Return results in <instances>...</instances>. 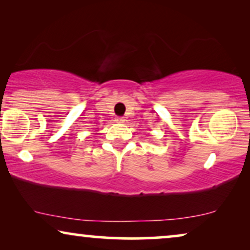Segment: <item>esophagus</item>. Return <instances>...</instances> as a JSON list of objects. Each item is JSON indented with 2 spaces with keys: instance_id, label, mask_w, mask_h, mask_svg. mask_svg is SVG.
Segmentation results:
<instances>
[{
  "instance_id": "obj_1",
  "label": "esophagus",
  "mask_w": 250,
  "mask_h": 250,
  "mask_svg": "<svg viewBox=\"0 0 250 250\" xmlns=\"http://www.w3.org/2000/svg\"><path fill=\"white\" fill-rule=\"evenodd\" d=\"M115 121L118 122V123H123L125 121V118H122V116H118V118L115 119Z\"/></svg>"
}]
</instances>
